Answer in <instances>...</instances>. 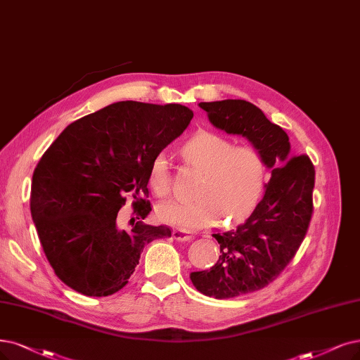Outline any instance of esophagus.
Instances as JSON below:
<instances>
[{
	"label": "esophagus",
	"instance_id": "1",
	"mask_svg": "<svg viewBox=\"0 0 360 360\" xmlns=\"http://www.w3.org/2000/svg\"><path fill=\"white\" fill-rule=\"evenodd\" d=\"M172 236L178 242H190L193 238V236H190L187 231H184V230H173Z\"/></svg>",
	"mask_w": 360,
	"mask_h": 360
}]
</instances>
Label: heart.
Wrapping results in <instances>:
<instances>
[{
    "instance_id": "b5f03b06",
    "label": "heart",
    "mask_w": 360,
    "mask_h": 360,
    "mask_svg": "<svg viewBox=\"0 0 360 360\" xmlns=\"http://www.w3.org/2000/svg\"><path fill=\"white\" fill-rule=\"evenodd\" d=\"M182 155L202 173L194 188L197 197L160 205L157 214L163 222L197 230L222 219L229 227L255 210L265 184V163L257 150L203 131L185 142ZM150 185L158 197L172 193V166L165 151L153 158Z\"/></svg>"
}]
</instances>
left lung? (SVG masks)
Masks as SVG:
<instances>
[{
    "label": "left lung",
    "instance_id": "obj_1",
    "mask_svg": "<svg viewBox=\"0 0 360 360\" xmlns=\"http://www.w3.org/2000/svg\"><path fill=\"white\" fill-rule=\"evenodd\" d=\"M198 106L215 127L246 138L271 169L252 215L236 230L214 234L221 248L217 264L190 274L202 294L234 298L267 286L295 257L313 214L314 166L309 155L290 154L286 131L254 103L225 99Z\"/></svg>",
    "mask_w": 360,
    "mask_h": 360
}]
</instances>
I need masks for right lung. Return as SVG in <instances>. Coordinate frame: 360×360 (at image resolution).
Masks as SVG:
<instances>
[{
	"label": "right lung",
	"mask_w": 360,
	"mask_h": 360,
	"mask_svg": "<svg viewBox=\"0 0 360 360\" xmlns=\"http://www.w3.org/2000/svg\"><path fill=\"white\" fill-rule=\"evenodd\" d=\"M193 111L179 103H111L77 120L34 170L31 214L44 254L60 281L87 297H108L129 283L145 245L170 237L166 225L117 227L131 194L145 219L153 158L187 129Z\"/></svg>",
	"instance_id": "right-lung-1"
}]
</instances>
